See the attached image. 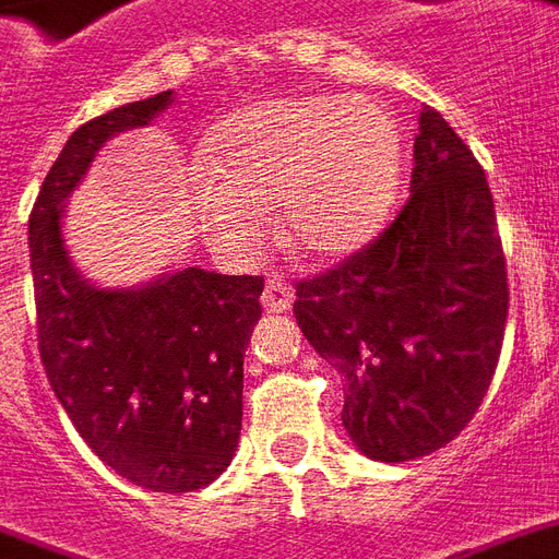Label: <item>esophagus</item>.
<instances>
[{
    "label": "esophagus",
    "mask_w": 559,
    "mask_h": 559,
    "mask_svg": "<svg viewBox=\"0 0 559 559\" xmlns=\"http://www.w3.org/2000/svg\"><path fill=\"white\" fill-rule=\"evenodd\" d=\"M292 285L285 283L283 276H267V285H264V295H262V307L271 312V316H280L285 309L292 307Z\"/></svg>",
    "instance_id": "obj_1"
}]
</instances>
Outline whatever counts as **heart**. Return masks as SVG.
<instances>
[{
  "mask_svg": "<svg viewBox=\"0 0 559 559\" xmlns=\"http://www.w3.org/2000/svg\"><path fill=\"white\" fill-rule=\"evenodd\" d=\"M193 217L214 250L250 255L280 205L283 238L312 259L372 243L396 205L405 142L372 97L288 95L231 112L199 154Z\"/></svg>",
  "mask_w": 559,
  "mask_h": 559,
  "instance_id": "heart-1",
  "label": "heart"
}]
</instances>
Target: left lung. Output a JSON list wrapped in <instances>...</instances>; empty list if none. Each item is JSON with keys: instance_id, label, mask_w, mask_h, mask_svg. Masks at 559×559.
<instances>
[{"instance_id": "1", "label": "left lung", "mask_w": 559, "mask_h": 559, "mask_svg": "<svg viewBox=\"0 0 559 559\" xmlns=\"http://www.w3.org/2000/svg\"><path fill=\"white\" fill-rule=\"evenodd\" d=\"M507 309L486 173L441 112L423 107L399 217L340 267L297 283V328L345 378L354 447L386 464L447 447L488 393Z\"/></svg>"}]
</instances>
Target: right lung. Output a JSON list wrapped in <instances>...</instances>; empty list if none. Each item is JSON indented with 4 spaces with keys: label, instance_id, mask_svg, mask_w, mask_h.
Segmentation results:
<instances>
[{
    "label": "right lung",
    "instance_id": "obj_1",
    "mask_svg": "<svg viewBox=\"0 0 559 559\" xmlns=\"http://www.w3.org/2000/svg\"><path fill=\"white\" fill-rule=\"evenodd\" d=\"M169 104L173 92H160L73 130L32 207L28 259L40 364L80 438L133 486L185 495L214 483L238 450L264 280L181 267L104 288L64 243V207L97 151Z\"/></svg>",
    "mask_w": 559,
    "mask_h": 559
}]
</instances>
